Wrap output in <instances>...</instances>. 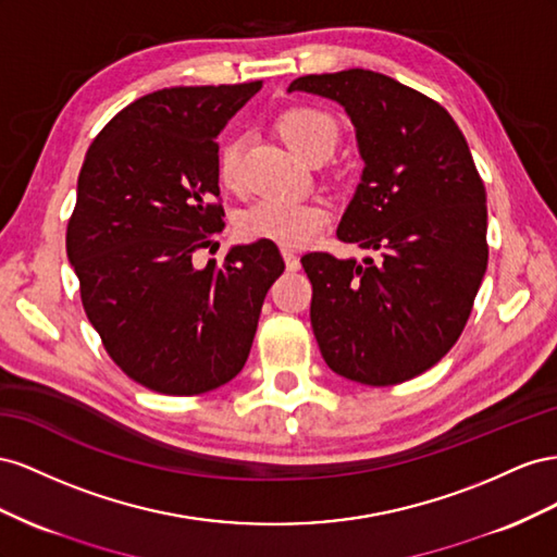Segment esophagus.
<instances>
[{
	"instance_id": "esophagus-1",
	"label": "esophagus",
	"mask_w": 557,
	"mask_h": 557,
	"mask_svg": "<svg viewBox=\"0 0 557 557\" xmlns=\"http://www.w3.org/2000/svg\"><path fill=\"white\" fill-rule=\"evenodd\" d=\"M282 259H284V263H287V270H292V273L300 268L298 253L292 247H282Z\"/></svg>"
}]
</instances>
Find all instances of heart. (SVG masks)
I'll return each mask as SVG.
<instances>
[{
	"mask_svg": "<svg viewBox=\"0 0 557 557\" xmlns=\"http://www.w3.org/2000/svg\"><path fill=\"white\" fill-rule=\"evenodd\" d=\"M275 128L287 145L308 161H324L336 149L341 125L329 111L310 104L284 109L275 119ZM219 182L228 190L243 186V147L240 139L221 141L216 153ZM329 208L320 198H263L243 212L237 228L253 240H273L284 247H300L329 224Z\"/></svg>",
	"mask_w": 557,
	"mask_h": 557,
	"instance_id": "1",
	"label": "heart"
}]
</instances>
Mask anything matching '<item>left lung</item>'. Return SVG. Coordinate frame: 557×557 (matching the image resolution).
I'll return each instance as SVG.
<instances>
[{"mask_svg": "<svg viewBox=\"0 0 557 557\" xmlns=\"http://www.w3.org/2000/svg\"><path fill=\"white\" fill-rule=\"evenodd\" d=\"M338 102L355 125L361 182L338 240L380 261L306 253L310 322L329 369L399 385L457 343L487 268L485 186L467 139L438 102L371 70L292 82Z\"/></svg>", "mask_w": 557, "mask_h": 557, "instance_id": "obj_1", "label": "left lung"}]
</instances>
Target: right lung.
<instances>
[{
  "mask_svg": "<svg viewBox=\"0 0 557 557\" xmlns=\"http://www.w3.org/2000/svg\"><path fill=\"white\" fill-rule=\"evenodd\" d=\"M261 86L149 92L104 125L78 174L67 259L84 310L116 367L153 392L205 394L240 373L284 270L273 240L194 263L224 228L216 135Z\"/></svg>",
  "mask_w": 557,
  "mask_h": 557,
  "instance_id": "obj_1",
  "label": "right lung"
}]
</instances>
